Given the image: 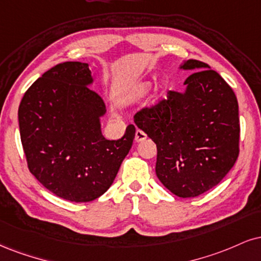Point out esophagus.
I'll return each mask as SVG.
<instances>
[{
    "label": "esophagus",
    "instance_id": "1",
    "mask_svg": "<svg viewBox=\"0 0 261 261\" xmlns=\"http://www.w3.org/2000/svg\"><path fill=\"white\" fill-rule=\"evenodd\" d=\"M146 139H147V135L144 134L142 130L137 128L136 134H135V141H136V142H141V141H143V140H146Z\"/></svg>",
    "mask_w": 261,
    "mask_h": 261
}]
</instances>
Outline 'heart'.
<instances>
[{
  "label": "heart",
  "instance_id": "b5f03b06",
  "mask_svg": "<svg viewBox=\"0 0 261 261\" xmlns=\"http://www.w3.org/2000/svg\"><path fill=\"white\" fill-rule=\"evenodd\" d=\"M149 87H150V83H142L137 85V86L134 89L133 92H131V95L127 98V100H135V99L141 98L143 95H146L147 91L149 90ZM164 87H165V83L163 81V83H161V85H159V90H163Z\"/></svg>",
  "mask_w": 261,
  "mask_h": 261
}]
</instances>
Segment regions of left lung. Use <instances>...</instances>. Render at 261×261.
I'll use <instances>...</instances> for the list:
<instances>
[{
	"instance_id": "obj_1",
	"label": "left lung",
	"mask_w": 261,
	"mask_h": 261,
	"mask_svg": "<svg viewBox=\"0 0 261 261\" xmlns=\"http://www.w3.org/2000/svg\"><path fill=\"white\" fill-rule=\"evenodd\" d=\"M193 70L185 93L170 91L135 114V124L156 144V176L181 198L197 197L220 182L240 154V118L233 90L205 63Z\"/></svg>"
}]
</instances>
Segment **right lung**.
<instances>
[{"instance_id":"add662e5","label":"right lung","mask_w":261,"mask_h":261,"mask_svg":"<svg viewBox=\"0 0 261 261\" xmlns=\"http://www.w3.org/2000/svg\"><path fill=\"white\" fill-rule=\"evenodd\" d=\"M91 83L87 63H61L31 85L18 111L30 172L56 196L76 203L111 187L136 133L128 125L121 139H105L99 118L106 105Z\"/></svg>"}]
</instances>
